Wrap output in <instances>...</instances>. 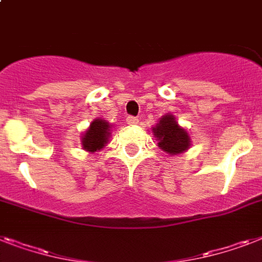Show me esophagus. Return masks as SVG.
Returning a JSON list of instances; mask_svg holds the SVG:
<instances>
[{"instance_id": "34e87169", "label": "esophagus", "mask_w": 262, "mask_h": 262, "mask_svg": "<svg viewBox=\"0 0 262 262\" xmlns=\"http://www.w3.org/2000/svg\"><path fill=\"white\" fill-rule=\"evenodd\" d=\"M126 124L127 125H137L138 124V118H136V117H127Z\"/></svg>"}]
</instances>
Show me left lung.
I'll return each mask as SVG.
<instances>
[{"label":"left lung","mask_w":262,"mask_h":262,"mask_svg":"<svg viewBox=\"0 0 262 262\" xmlns=\"http://www.w3.org/2000/svg\"><path fill=\"white\" fill-rule=\"evenodd\" d=\"M152 133L159 148L169 156L182 155L190 149L191 137L188 132L178 124L176 117L171 113L159 118L156 126L152 127Z\"/></svg>","instance_id":"obj_1"}]
</instances>
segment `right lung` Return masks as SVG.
<instances>
[{
  "mask_svg": "<svg viewBox=\"0 0 262 262\" xmlns=\"http://www.w3.org/2000/svg\"><path fill=\"white\" fill-rule=\"evenodd\" d=\"M112 124L102 118H95L94 121H91L90 126L87 127L80 138L83 149L94 153L105 148L109 142V138L112 137Z\"/></svg>",
  "mask_w": 262,
  "mask_h": 262,
  "instance_id": "obj_1",
  "label": "right lung"
}]
</instances>
